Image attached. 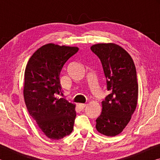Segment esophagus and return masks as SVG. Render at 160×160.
<instances>
[{
	"label": "esophagus",
	"mask_w": 160,
	"mask_h": 160,
	"mask_svg": "<svg viewBox=\"0 0 160 160\" xmlns=\"http://www.w3.org/2000/svg\"><path fill=\"white\" fill-rule=\"evenodd\" d=\"M86 106H87V104H80V109H83L84 108H85Z\"/></svg>",
	"instance_id": "obj_1"
}]
</instances>
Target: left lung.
<instances>
[{"instance_id": "8db88e82", "label": "left lung", "mask_w": 160, "mask_h": 160, "mask_svg": "<svg viewBox=\"0 0 160 160\" xmlns=\"http://www.w3.org/2000/svg\"><path fill=\"white\" fill-rule=\"evenodd\" d=\"M91 50L101 61L106 78L108 94L102 112L96 119V128L107 136H115L129 123L137 106L138 85L132 58L120 46L98 44Z\"/></svg>"}]
</instances>
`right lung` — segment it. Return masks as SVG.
<instances>
[{"label": "right lung", "mask_w": 160, "mask_h": 160, "mask_svg": "<svg viewBox=\"0 0 160 160\" xmlns=\"http://www.w3.org/2000/svg\"><path fill=\"white\" fill-rule=\"evenodd\" d=\"M78 47L48 44L33 53L25 72L24 98L29 115L50 139L59 140L71 133L76 113L75 104L62 94L60 72Z\"/></svg>", "instance_id": "1"}]
</instances>
